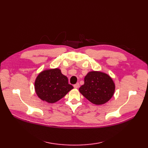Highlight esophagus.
I'll return each mask as SVG.
<instances>
[{
  "instance_id": "obj_1",
  "label": "esophagus",
  "mask_w": 148,
  "mask_h": 148,
  "mask_svg": "<svg viewBox=\"0 0 148 148\" xmlns=\"http://www.w3.org/2000/svg\"><path fill=\"white\" fill-rule=\"evenodd\" d=\"M79 86H80L79 83H77L76 84H74V88L75 89H77V88H79Z\"/></svg>"
}]
</instances>
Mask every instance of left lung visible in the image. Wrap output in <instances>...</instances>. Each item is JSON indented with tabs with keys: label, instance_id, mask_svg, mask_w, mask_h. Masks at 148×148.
<instances>
[{
	"label": "left lung",
	"instance_id": "left-lung-1",
	"mask_svg": "<svg viewBox=\"0 0 148 148\" xmlns=\"http://www.w3.org/2000/svg\"><path fill=\"white\" fill-rule=\"evenodd\" d=\"M115 84L106 73L93 71L84 77V83L79 88L81 94L92 103L101 105L106 103L113 97Z\"/></svg>",
	"mask_w": 148,
	"mask_h": 148
}]
</instances>
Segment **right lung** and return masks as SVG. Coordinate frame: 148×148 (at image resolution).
Segmentation results:
<instances>
[{
    "label": "right lung",
    "instance_id": "right-lung-1",
    "mask_svg": "<svg viewBox=\"0 0 148 148\" xmlns=\"http://www.w3.org/2000/svg\"><path fill=\"white\" fill-rule=\"evenodd\" d=\"M74 88L68 84L67 77L59 68L45 69L39 74L35 81V90L41 100L54 103L65 97Z\"/></svg>",
    "mask_w": 148,
    "mask_h": 148
}]
</instances>
